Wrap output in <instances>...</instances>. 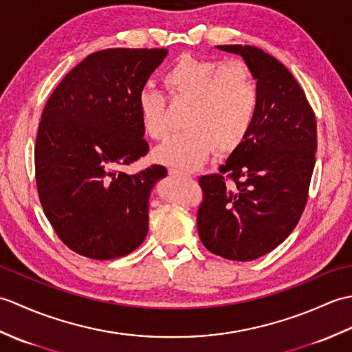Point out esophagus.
Returning <instances> with one entry per match:
<instances>
[{
    "label": "esophagus",
    "mask_w": 352,
    "mask_h": 352,
    "mask_svg": "<svg viewBox=\"0 0 352 352\" xmlns=\"http://www.w3.org/2000/svg\"><path fill=\"white\" fill-rule=\"evenodd\" d=\"M169 175H172V177H184V178L190 177V175L188 174V172L180 170V169H175V168H170V169H169Z\"/></svg>",
    "instance_id": "obj_1"
}]
</instances>
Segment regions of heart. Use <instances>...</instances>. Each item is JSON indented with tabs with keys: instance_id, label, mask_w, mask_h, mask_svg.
Here are the masks:
<instances>
[{
	"instance_id": "1",
	"label": "heart",
	"mask_w": 352,
	"mask_h": 352,
	"mask_svg": "<svg viewBox=\"0 0 352 352\" xmlns=\"http://www.w3.org/2000/svg\"><path fill=\"white\" fill-rule=\"evenodd\" d=\"M163 85L174 101L190 102L183 126L154 151V160L177 169H197L213 149L233 153L256 121L260 95L248 65L184 54L163 72ZM140 129L146 138L162 140L169 131L164 96L151 86L136 94Z\"/></svg>"
}]
</instances>
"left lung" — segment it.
<instances>
[{"label":"left lung","instance_id":"obj_1","mask_svg":"<svg viewBox=\"0 0 352 352\" xmlns=\"http://www.w3.org/2000/svg\"><path fill=\"white\" fill-rule=\"evenodd\" d=\"M241 56L257 80L260 106L248 136L203 175L198 233L206 248L250 261L271 252L294 231L307 203L316 119L301 86L281 62L250 45H218Z\"/></svg>","mask_w":352,"mask_h":352}]
</instances>
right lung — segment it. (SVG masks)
<instances>
[{
  "mask_svg": "<svg viewBox=\"0 0 352 352\" xmlns=\"http://www.w3.org/2000/svg\"><path fill=\"white\" fill-rule=\"evenodd\" d=\"M162 48H109L80 62L47 101L34 146L45 216L80 256L111 260L148 233L149 195L168 170L153 164L129 175L121 166L148 153L136 94L159 68Z\"/></svg>",
  "mask_w": 352,
  "mask_h": 352,
  "instance_id": "1",
  "label": "right lung"
}]
</instances>
